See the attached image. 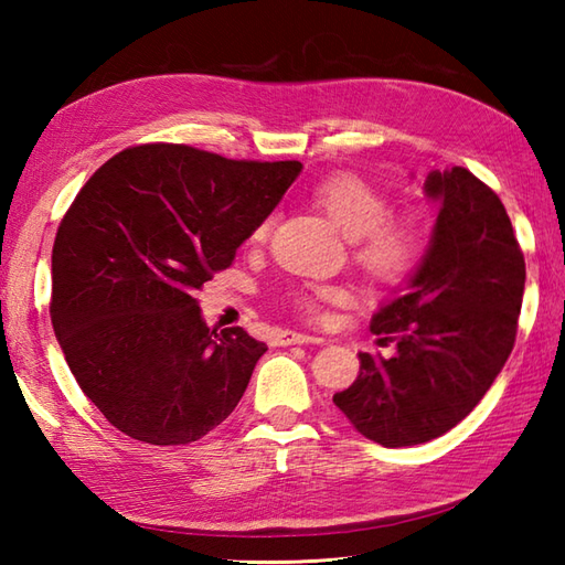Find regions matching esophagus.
Instances as JSON below:
<instances>
[{"mask_svg":"<svg viewBox=\"0 0 565 565\" xmlns=\"http://www.w3.org/2000/svg\"><path fill=\"white\" fill-rule=\"evenodd\" d=\"M274 342L279 347H289V344H308V342H322V338H310V334L303 332H291V330H281L276 334Z\"/></svg>","mask_w":565,"mask_h":565,"instance_id":"34e87169","label":"esophagus"}]
</instances>
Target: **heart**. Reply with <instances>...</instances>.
<instances>
[{
	"label": "heart",
	"instance_id": "b5f03b06",
	"mask_svg": "<svg viewBox=\"0 0 565 565\" xmlns=\"http://www.w3.org/2000/svg\"><path fill=\"white\" fill-rule=\"evenodd\" d=\"M318 206L330 215V221L350 237L354 259L369 276L379 281H401L411 274L425 255L427 231L415 215H391L388 199L379 186L356 174H334L316 186ZM271 218H264L255 239L269 233ZM340 289L316 286L308 291H296L294 301L306 313H318L320 303L334 301Z\"/></svg>",
	"mask_w": 565,
	"mask_h": 565
}]
</instances>
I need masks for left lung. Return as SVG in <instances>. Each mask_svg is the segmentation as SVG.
Here are the masks:
<instances>
[{
  "label": "left lung",
  "mask_w": 565,
  "mask_h": 565,
  "mask_svg": "<svg viewBox=\"0 0 565 565\" xmlns=\"http://www.w3.org/2000/svg\"><path fill=\"white\" fill-rule=\"evenodd\" d=\"M439 203L429 247L405 289L371 318L391 356L359 354V376L332 395L371 441L398 449L456 427L505 366L524 296V255L502 201L463 167L425 182Z\"/></svg>",
  "instance_id": "1"
}]
</instances>
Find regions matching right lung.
Here are the masks:
<instances>
[{"label": "right lung", "instance_id": "obj_1", "mask_svg": "<svg viewBox=\"0 0 565 565\" xmlns=\"http://www.w3.org/2000/svg\"><path fill=\"white\" fill-rule=\"evenodd\" d=\"M301 170L150 142L114 154L72 201L53 245V330L84 395L124 435L174 447L235 411L267 344L211 330L196 291Z\"/></svg>", "mask_w": 565, "mask_h": 565}]
</instances>
